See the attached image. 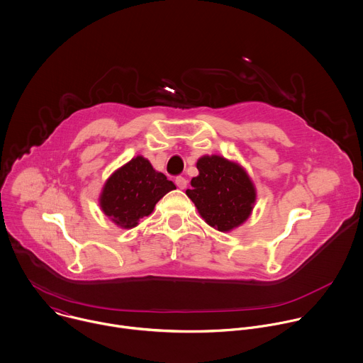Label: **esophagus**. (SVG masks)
I'll list each match as a JSON object with an SVG mask.
<instances>
[{"label":"esophagus","instance_id":"obj_1","mask_svg":"<svg viewBox=\"0 0 363 363\" xmlns=\"http://www.w3.org/2000/svg\"><path fill=\"white\" fill-rule=\"evenodd\" d=\"M176 184H177V187L179 189H186L187 187V180L184 179V177H182V176H179V177H176Z\"/></svg>","mask_w":363,"mask_h":363}]
</instances>
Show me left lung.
<instances>
[{
  "mask_svg": "<svg viewBox=\"0 0 363 363\" xmlns=\"http://www.w3.org/2000/svg\"><path fill=\"white\" fill-rule=\"evenodd\" d=\"M199 176L186 190L200 216L213 228L225 233L241 225L255 203V187L247 172L223 156H203L197 160Z\"/></svg>",
  "mask_w": 363,
  "mask_h": 363,
  "instance_id": "left-lung-1",
  "label": "left lung"
}]
</instances>
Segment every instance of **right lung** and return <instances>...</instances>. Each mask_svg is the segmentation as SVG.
<instances>
[{
	"mask_svg": "<svg viewBox=\"0 0 363 363\" xmlns=\"http://www.w3.org/2000/svg\"><path fill=\"white\" fill-rule=\"evenodd\" d=\"M174 189V183L156 172L147 159L138 156L106 180L99 204L116 225L133 228L140 218L152 214L164 194Z\"/></svg>",
	"mask_w": 363,
	"mask_h": 363,
	"instance_id": "obj_1",
	"label": "right lung"
}]
</instances>
